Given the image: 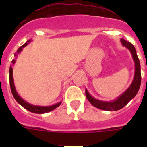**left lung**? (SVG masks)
<instances>
[{"instance_id": "left-lung-1", "label": "left lung", "mask_w": 147, "mask_h": 147, "mask_svg": "<svg viewBox=\"0 0 147 147\" xmlns=\"http://www.w3.org/2000/svg\"><path fill=\"white\" fill-rule=\"evenodd\" d=\"M121 42L123 46L127 48L132 54L133 59L135 63V74L134 78L133 80L131 85L123 94H121L116 100L113 101H102V100H97L93 97L90 95L87 90H85V95L89 102L93 106L97 108L104 110V111H117L121 108H123L131 99L136 96L137 92L139 91L140 87V83H141V72H140V64L139 59L137 55V52L135 49V47L133 46L130 42L126 41V40L121 39Z\"/></svg>"}]
</instances>
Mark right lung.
<instances>
[{"label":"right lung","instance_id":"add662e5","mask_svg":"<svg viewBox=\"0 0 147 147\" xmlns=\"http://www.w3.org/2000/svg\"><path fill=\"white\" fill-rule=\"evenodd\" d=\"M30 41H31L30 40H28L25 44H24L22 47H20L19 49H17V53L14 54L15 59L12 60V65H11L10 67V77H9V78H10V89H11V92H12L13 96V98H15V100H17V102L19 103L22 107H24L25 109H26L27 111H29L33 112V113H36V114H45V113L52 111L53 110L55 109L56 107H58L60 105H61V103L62 102H59L57 103V104H55V105H51V106H36V105H31V104H29V103H27L26 101H25L23 98H20V97L19 96V94H17V91H16V88H15L14 83H13L12 66L13 65L15 62H16V58H17V55L21 52V50L23 49L24 47H25L26 45L28 44V43H30Z\"/></svg>","mask_w":147,"mask_h":147}]
</instances>
